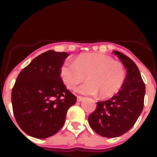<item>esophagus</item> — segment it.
I'll list each match as a JSON object with an SVG mask.
<instances>
[{"label":"esophagus","instance_id":"obj_1","mask_svg":"<svg viewBox=\"0 0 157 157\" xmlns=\"http://www.w3.org/2000/svg\"><path fill=\"white\" fill-rule=\"evenodd\" d=\"M83 96H78L77 97V102H81L82 100H83Z\"/></svg>","mask_w":157,"mask_h":157}]
</instances>
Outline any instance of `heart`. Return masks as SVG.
<instances>
[{"label":"heart","mask_w":157,"mask_h":157,"mask_svg":"<svg viewBox=\"0 0 157 157\" xmlns=\"http://www.w3.org/2000/svg\"><path fill=\"white\" fill-rule=\"evenodd\" d=\"M60 76L68 89L75 87L86 77L87 83L76 89V92L108 98L118 93L123 86L126 71L122 63L114 61L109 55L86 53L77 57L74 63H64L60 69Z\"/></svg>","instance_id":"obj_1"}]
</instances>
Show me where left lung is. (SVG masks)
Here are the masks:
<instances>
[{
  "label": "left lung",
  "instance_id": "left-lung-1",
  "mask_svg": "<svg viewBox=\"0 0 157 157\" xmlns=\"http://www.w3.org/2000/svg\"><path fill=\"white\" fill-rule=\"evenodd\" d=\"M126 69L121 90L108 100L98 102L88 121L92 129L105 137H116L128 132L135 124L144 108L145 84L135 63L125 55L113 51Z\"/></svg>",
  "mask_w": 157,
  "mask_h": 157
}]
</instances>
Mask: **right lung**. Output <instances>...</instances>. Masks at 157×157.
I'll list each match as a JSON object with an SVG mask.
<instances>
[{
  "label": "right lung",
  "instance_id": "add662e5",
  "mask_svg": "<svg viewBox=\"0 0 157 157\" xmlns=\"http://www.w3.org/2000/svg\"><path fill=\"white\" fill-rule=\"evenodd\" d=\"M67 52L47 51L31 61L17 77L11 93L13 111L28 135L44 139L64 125L68 109L77 98L63 83L60 69Z\"/></svg>",
  "mask_w": 157,
  "mask_h": 157
}]
</instances>
